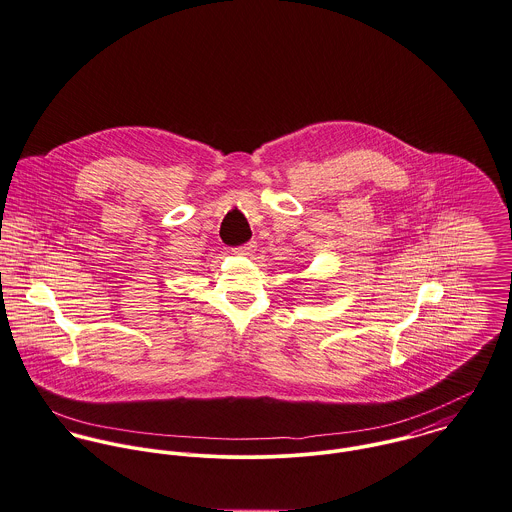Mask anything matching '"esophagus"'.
Instances as JSON below:
<instances>
[{"mask_svg":"<svg viewBox=\"0 0 512 512\" xmlns=\"http://www.w3.org/2000/svg\"><path fill=\"white\" fill-rule=\"evenodd\" d=\"M254 250H256V242H246V244H240L234 248V252L242 254V256H250Z\"/></svg>","mask_w":512,"mask_h":512,"instance_id":"1","label":"esophagus"}]
</instances>
